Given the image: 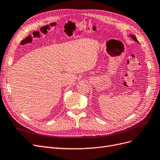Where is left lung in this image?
<instances>
[{
	"mask_svg": "<svg viewBox=\"0 0 160 160\" xmlns=\"http://www.w3.org/2000/svg\"><path fill=\"white\" fill-rule=\"evenodd\" d=\"M130 37L132 38V39H133L134 41H136V42H138V41L137 40V38H136V37L134 36V35H130Z\"/></svg>",
	"mask_w": 160,
	"mask_h": 160,
	"instance_id": "obj_1",
	"label": "left lung"
}]
</instances>
